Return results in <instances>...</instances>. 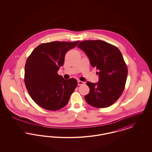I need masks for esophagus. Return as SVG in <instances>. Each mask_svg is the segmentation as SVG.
I'll use <instances>...</instances> for the list:
<instances>
[{
    "label": "esophagus",
    "mask_w": 152,
    "mask_h": 152,
    "mask_svg": "<svg viewBox=\"0 0 152 152\" xmlns=\"http://www.w3.org/2000/svg\"><path fill=\"white\" fill-rule=\"evenodd\" d=\"M77 84H78V86H81V85H83V84H85V83H84V82H83V81H80V80H79V81H77Z\"/></svg>",
    "instance_id": "obj_1"
}]
</instances>
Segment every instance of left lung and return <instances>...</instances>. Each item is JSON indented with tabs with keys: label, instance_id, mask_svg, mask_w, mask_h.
<instances>
[{
	"label": "left lung",
	"instance_id": "8db88e82",
	"mask_svg": "<svg viewBox=\"0 0 152 152\" xmlns=\"http://www.w3.org/2000/svg\"><path fill=\"white\" fill-rule=\"evenodd\" d=\"M77 47L87 54L100 77L97 84L87 82L90 89L84 96L87 103L97 108L112 105L123 94L128 75L121 52L116 46L100 40L82 41Z\"/></svg>",
	"mask_w": 152,
	"mask_h": 152
}]
</instances>
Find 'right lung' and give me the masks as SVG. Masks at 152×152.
<instances>
[{
	"label": "right lung",
	"instance_id": "1",
	"mask_svg": "<svg viewBox=\"0 0 152 152\" xmlns=\"http://www.w3.org/2000/svg\"><path fill=\"white\" fill-rule=\"evenodd\" d=\"M79 42L41 44L27 58L24 83L32 99L42 108L57 110L67 104L77 81L73 78L64 79L58 71L63 65L66 53Z\"/></svg>",
	"mask_w": 152,
	"mask_h": 152
}]
</instances>
